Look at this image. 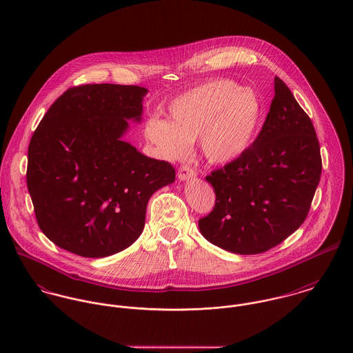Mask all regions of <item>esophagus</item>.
<instances>
[{
    "instance_id": "obj_1",
    "label": "esophagus",
    "mask_w": 353,
    "mask_h": 353,
    "mask_svg": "<svg viewBox=\"0 0 353 353\" xmlns=\"http://www.w3.org/2000/svg\"><path fill=\"white\" fill-rule=\"evenodd\" d=\"M193 176H196V171L190 164L186 163V164H182L178 168V178L181 181H185V179H189V178H193Z\"/></svg>"
}]
</instances>
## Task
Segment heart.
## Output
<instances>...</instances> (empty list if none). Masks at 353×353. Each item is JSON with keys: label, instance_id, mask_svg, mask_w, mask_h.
I'll list each match as a JSON object with an SVG mask.
<instances>
[{"label": "heart", "instance_id": "obj_1", "mask_svg": "<svg viewBox=\"0 0 353 353\" xmlns=\"http://www.w3.org/2000/svg\"><path fill=\"white\" fill-rule=\"evenodd\" d=\"M170 121L152 117L145 136L165 159H181L200 140L213 163H230L252 147L263 121L259 97L231 79H216L170 103Z\"/></svg>", "mask_w": 353, "mask_h": 353}]
</instances>
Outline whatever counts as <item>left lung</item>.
<instances>
[{"label":"left lung","instance_id":"1","mask_svg":"<svg viewBox=\"0 0 353 353\" xmlns=\"http://www.w3.org/2000/svg\"><path fill=\"white\" fill-rule=\"evenodd\" d=\"M252 147L206 181L216 201L199 220L205 239L236 254H261L280 245L307 217L322 172L314 125L280 79Z\"/></svg>","mask_w":353,"mask_h":353}]
</instances>
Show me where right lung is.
I'll use <instances>...</instances> for the list:
<instances>
[{
	"label": "right lung",
	"mask_w": 353,
	"mask_h": 353,
	"mask_svg": "<svg viewBox=\"0 0 353 353\" xmlns=\"http://www.w3.org/2000/svg\"><path fill=\"white\" fill-rule=\"evenodd\" d=\"M147 90L84 84L66 90L28 145L27 186L42 232L85 258L122 252L141 235L152 194L175 168L121 140L140 121Z\"/></svg>",
	"instance_id": "1"
}]
</instances>
